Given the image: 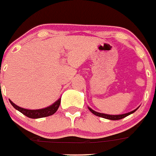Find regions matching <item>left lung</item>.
I'll use <instances>...</instances> for the list:
<instances>
[{"instance_id": "1", "label": "left lung", "mask_w": 156, "mask_h": 156, "mask_svg": "<svg viewBox=\"0 0 156 156\" xmlns=\"http://www.w3.org/2000/svg\"><path fill=\"white\" fill-rule=\"evenodd\" d=\"M138 109V107L136 110H133V111L131 112H129V113H127L126 114H122V115H108V114H104V113H98V112L96 111H94L93 110H91V108H89V110L93 114H94L95 115H98V116H100V117H102V118H104V119H110V120H119V119H122L125 118V117L128 116V115H130V114L134 113V112L136 111Z\"/></svg>"}]
</instances>
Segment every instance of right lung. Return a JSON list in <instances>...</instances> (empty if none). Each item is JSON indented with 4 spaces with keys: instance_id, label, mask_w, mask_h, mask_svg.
Instances as JSON below:
<instances>
[{
    "instance_id": "obj_1",
    "label": "right lung",
    "mask_w": 156,
    "mask_h": 156,
    "mask_svg": "<svg viewBox=\"0 0 156 156\" xmlns=\"http://www.w3.org/2000/svg\"><path fill=\"white\" fill-rule=\"evenodd\" d=\"M9 102H10V104H12V106L14 108L16 109L17 110H19V112H21V113L26 115V116L31 119H38L52 115V114L55 113L58 110V109L59 106H60L61 98H59L57 101L55 102L52 105L49 106V107H46V108L41 109V110H27V109H24L22 108V107H18L14 103L11 101L10 100H9Z\"/></svg>"
}]
</instances>
